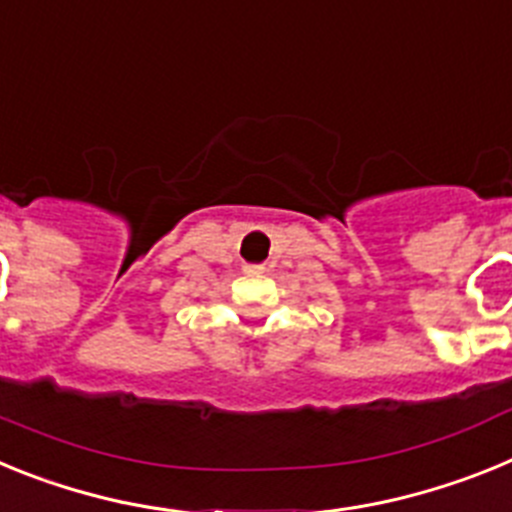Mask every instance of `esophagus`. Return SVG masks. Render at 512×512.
<instances>
[{
  "instance_id": "1",
  "label": "esophagus",
  "mask_w": 512,
  "mask_h": 512,
  "mask_svg": "<svg viewBox=\"0 0 512 512\" xmlns=\"http://www.w3.org/2000/svg\"><path fill=\"white\" fill-rule=\"evenodd\" d=\"M243 271H246V274H251V277H259V274H264V266L246 264V266H243Z\"/></svg>"
}]
</instances>
